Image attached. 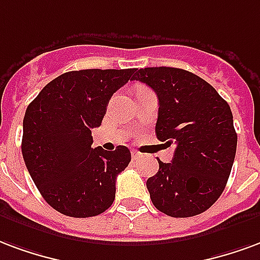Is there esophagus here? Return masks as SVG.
Returning <instances> with one entry per match:
<instances>
[{
  "mask_svg": "<svg viewBox=\"0 0 260 260\" xmlns=\"http://www.w3.org/2000/svg\"><path fill=\"white\" fill-rule=\"evenodd\" d=\"M132 156L134 159H140V158H141V156H143V155L138 152V151H136V149H133V151H132Z\"/></svg>",
  "mask_w": 260,
  "mask_h": 260,
  "instance_id": "obj_1",
  "label": "esophagus"
}]
</instances>
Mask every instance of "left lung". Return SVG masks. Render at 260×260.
<instances>
[{
	"label": "left lung",
	"instance_id": "1",
	"mask_svg": "<svg viewBox=\"0 0 260 260\" xmlns=\"http://www.w3.org/2000/svg\"><path fill=\"white\" fill-rule=\"evenodd\" d=\"M133 80L156 92V137L176 144L172 162L158 159V173L147 180L151 201L172 217L200 215L219 200L233 168L237 133L230 107L208 81L184 69L144 68Z\"/></svg>",
	"mask_w": 260,
	"mask_h": 260
}]
</instances>
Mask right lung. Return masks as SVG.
I'll return each mask as SVG.
<instances>
[{
	"label": "right lung",
	"mask_w": 260,
	"mask_h": 260,
	"mask_svg": "<svg viewBox=\"0 0 260 260\" xmlns=\"http://www.w3.org/2000/svg\"><path fill=\"white\" fill-rule=\"evenodd\" d=\"M136 69L73 70L50 81L23 117L22 155L40 194L70 217H91L115 201L116 177L132 160L127 147L92 148L108 102Z\"/></svg>",
	"instance_id": "right-lung-1"
}]
</instances>
